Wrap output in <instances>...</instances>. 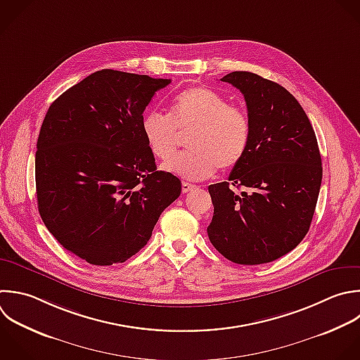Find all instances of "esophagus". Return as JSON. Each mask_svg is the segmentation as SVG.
<instances>
[{
    "mask_svg": "<svg viewBox=\"0 0 360 360\" xmlns=\"http://www.w3.org/2000/svg\"><path fill=\"white\" fill-rule=\"evenodd\" d=\"M195 188V186L194 184H191V183H187V181H183L181 183V191L186 194V193H188V191H191V190H194Z\"/></svg>",
    "mask_w": 360,
    "mask_h": 360,
    "instance_id": "34e87169",
    "label": "esophagus"
}]
</instances>
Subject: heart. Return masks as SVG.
<instances>
[{
	"instance_id": "heart-1",
	"label": "heart",
	"mask_w": 360,
	"mask_h": 360,
	"mask_svg": "<svg viewBox=\"0 0 360 360\" xmlns=\"http://www.w3.org/2000/svg\"><path fill=\"white\" fill-rule=\"evenodd\" d=\"M179 131L192 132L188 140L189 152L172 161ZM142 134L158 160L172 161L165 170L188 180H202L218 167L231 170L243 160L252 139V122L245 108L229 104L212 89L195 86L173 98L169 115L146 114Z\"/></svg>"
}]
</instances>
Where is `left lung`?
<instances>
[{
    "mask_svg": "<svg viewBox=\"0 0 360 360\" xmlns=\"http://www.w3.org/2000/svg\"><path fill=\"white\" fill-rule=\"evenodd\" d=\"M221 82L243 94L252 139L228 181L208 187V238L233 263H269L309 229L322 180L318 142L302 107L280 84L250 72H232ZM231 185L247 191L236 195Z\"/></svg>",
    "mask_w": 360,
    "mask_h": 360,
    "instance_id": "8db88e82",
    "label": "left lung"
}]
</instances>
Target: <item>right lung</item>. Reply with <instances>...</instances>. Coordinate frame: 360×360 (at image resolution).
Segmentation results:
<instances>
[{"mask_svg":"<svg viewBox=\"0 0 360 360\" xmlns=\"http://www.w3.org/2000/svg\"><path fill=\"white\" fill-rule=\"evenodd\" d=\"M167 79L98 70L49 107L35 156L38 208L69 252L96 266L122 263L150 239L181 193L156 170L143 111Z\"/></svg>","mask_w":360,"mask_h":360,"instance_id":"right-lung-1","label":"right lung"}]
</instances>
